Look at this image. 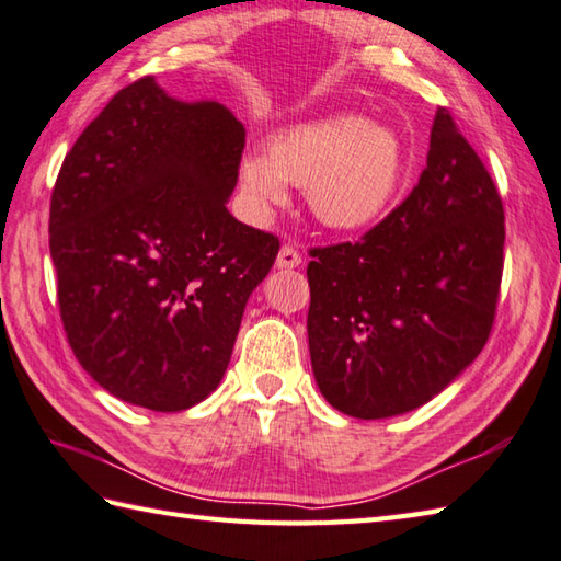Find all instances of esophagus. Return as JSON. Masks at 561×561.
<instances>
[{
  "label": "esophagus",
  "mask_w": 561,
  "mask_h": 561,
  "mask_svg": "<svg viewBox=\"0 0 561 561\" xmlns=\"http://www.w3.org/2000/svg\"><path fill=\"white\" fill-rule=\"evenodd\" d=\"M302 263V256L298 253V249H293L285 244L280 251H278V259H276V266L278 268H298Z\"/></svg>",
  "instance_id": "esophagus-1"
}]
</instances>
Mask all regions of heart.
Segmentation results:
<instances>
[{"instance_id":"heart-1","label":"heart","mask_w":561,"mask_h":561,"mask_svg":"<svg viewBox=\"0 0 561 561\" xmlns=\"http://www.w3.org/2000/svg\"><path fill=\"white\" fill-rule=\"evenodd\" d=\"M405 168V144L396 129L340 114L273 136L266 156L241 158L239 187L259 217L288 199L285 183L305 187L317 221L356 231L390 207Z\"/></svg>"}]
</instances>
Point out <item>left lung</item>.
<instances>
[{"label":"left lung","instance_id":"left-lung-1","mask_svg":"<svg viewBox=\"0 0 561 561\" xmlns=\"http://www.w3.org/2000/svg\"><path fill=\"white\" fill-rule=\"evenodd\" d=\"M503 241L499 190L439 107L403 203L354 244L310 249L308 340L327 403L380 420L442 393L489 340Z\"/></svg>","mask_w":561,"mask_h":561}]
</instances>
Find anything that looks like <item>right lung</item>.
<instances>
[{
    "label": "right lung",
    "mask_w": 561,
    "mask_h": 561,
    "mask_svg": "<svg viewBox=\"0 0 561 561\" xmlns=\"http://www.w3.org/2000/svg\"><path fill=\"white\" fill-rule=\"evenodd\" d=\"M244 126L151 76L110 100L60 165L50 259L80 366L124 403L181 412L225 376L278 237L229 215Z\"/></svg>",
    "instance_id": "add662e5"
}]
</instances>
